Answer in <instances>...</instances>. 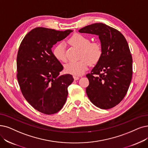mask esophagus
I'll return each instance as SVG.
<instances>
[{
	"instance_id": "34e87169",
	"label": "esophagus",
	"mask_w": 148,
	"mask_h": 148,
	"mask_svg": "<svg viewBox=\"0 0 148 148\" xmlns=\"http://www.w3.org/2000/svg\"><path fill=\"white\" fill-rule=\"evenodd\" d=\"M73 78L75 80H78L79 77V76H73Z\"/></svg>"
}]
</instances>
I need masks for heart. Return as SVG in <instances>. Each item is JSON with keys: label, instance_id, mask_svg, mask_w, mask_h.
Returning a JSON list of instances; mask_svg holds the SVG:
<instances>
[{"label": "heart", "instance_id": "b5f03b06", "mask_svg": "<svg viewBox=\"0 0 148 148\" xmlns=\"http://www.w3.org/2000/svg\"><path fill=\"white\" fill-rule=\"evenodd\" d=\"M68 42L72 45L80 49L79 60L68 63L65 66V70L67 73L75 76H81L83 74L92 64H97L103 55L102 47L97 42H90L87 37L79 33H75L71 36ZM53 53L57 60L61 62H66L67 60L62 44L56 45Z\"/></svg>", "mask_w": 148, "mask_h": 148}]
</instances>
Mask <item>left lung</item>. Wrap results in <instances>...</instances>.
I'll return each instance as SVG.
<instances>
[{
  "mask_svg": "<svg viewBox=\"0 0 148 148\" xmlns=\"http://www.w3.org/2000/svg\"><path fill=\"white\" fill-rule=\"evenodd\" d=\"M79 32L98 35L103 49L101 60L86 75L87 97L100 109L114 108L126 96L132 79V58L127 40L119 30L102 23L86 26Z\"/></svg>",
  "mask_w": 148,
  "mask_h": 148,
  "instance_id": "8db88e82",
  "label": "left lung"
}]
</instances>
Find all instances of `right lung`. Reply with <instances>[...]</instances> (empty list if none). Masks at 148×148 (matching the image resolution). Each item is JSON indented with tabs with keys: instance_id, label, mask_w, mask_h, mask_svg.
Listing matches in <instances>:
<instances>
[{
	"instance_id": "add662e5",
	"label": "right lung",
	"mask_w": 148,
	"mask_h": 148,
	"mask_svg": "<svg viewBox=\"0 0 148 148\" xmlns=\"http://www.w3.org/2000/svg\"><path fill=\"white\" fill-rule=\"evenodd\" d=\"M71 29L57 31L37 27L22 40L17 55V78L22 95L32 107L47 115L60 111L66 103L72 75H59L63 67L51 51Z\"/></svg>"
}]
</instances>
